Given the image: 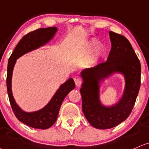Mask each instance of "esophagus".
I'll use <instances>...</instances> for the list:
<instances>
[{"instance_id": "esophagus-1", "label": "esophagus", "mask_w": 149, "mask_h": 149, "mask_svg": "<svg viewBox=\"0 0 149 149\" xmlns=\"http://www.w3.org/2000/svg\"><path fill=\"white\" fill-rule=\"evenodd\" d=\"M74 82H75V84H76L77 86H80L81 84H82V79L80 78H74Z\"/></svg>"}]
</instances>
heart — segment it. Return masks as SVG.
<instances>
[{
  "label": "heart",
  "instance_id": "obj_1",
  "mask_svg": "<svg viewBox=\"0 0 149 149\" xmlns=\"http://www.w3.org/2000/svg\"><path fill=\"white\" fill-rule=\"evenodd\" d=\"M94 45H95V43H93V44H92V46H93ZM102 48L101 47H99L96 50V54L97 55V56H98V55L101 54V53H102Z\"/></svg>",
  "mask_w": 149,
  "mask_h": 149
}]
</instances>
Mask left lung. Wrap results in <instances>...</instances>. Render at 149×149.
<instances>
[{
  "label": "left lung",
  "instance_id": "1",
  "mask_svg": "<svg viewBox=\"0 0 149 149\" xmlns=\"http://www.w3.org/2000/svg\"><path fill=\"white\" fill-rule=\"evenodd\" d=\"M109 36L112 47L107 60L81 72L83 113L90 124L98 129L113 128L126 120L140 87V62L131 44L124 36L112 31ZM115 73L124 75V93L118 102L106 107L100 101V83Z\"/></svg>",
  "mask_w": 149,
  "mask_h": 149
}]
</instances>
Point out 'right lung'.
<instances>
[{"mask_svg":"<svg viewBox=\"0 0 149 149\" xmlns=\"http://www.w3.org/2000/svg\"><path fill=\"white\" fill-rule=\"evenodd\" d=\"M57 30L56 27H51L47 28H40L28 33L24 36L17 44L8 61L7 88L11 106L16 118L20 122L32 128L47 129L54 124L57 119L62 102L70 92L74 88L75 84L72 78L69 79L60 86L46 106L37 111L28 113L23 111L18 106L13 97L12 91L13 69L17 58L27 52L45 45L54 37Z\"/></svg>","mask_w":149,"mask_h":149,"instance_id":"1","label":"right lung"}]
</instances>
